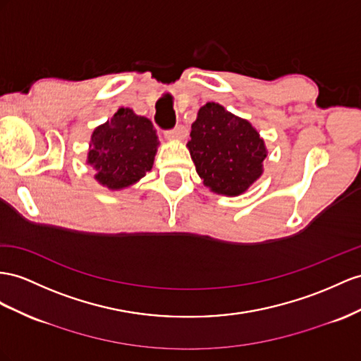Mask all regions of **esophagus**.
Segmentation results:
<instances>
[{
	"label": "esophagus",
	"mask_w": 361,
	"mask_h": 361,
	"mask_svg": "<svg viewBox=\"0 0 361 361\" xmlns=\"http://www.w3.org/2000/svg\"><path fill=\"white\" fill-rule=\"evenodd\" d=\"M164 135L171 138V140H183V138H186V135H188V129H186V126L177 125L173 129L166 131Z\"/></svg>",
	"instance_id": "obj_1"
}]
</instances>
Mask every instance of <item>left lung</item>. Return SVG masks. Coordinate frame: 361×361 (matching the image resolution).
Masks as SVG:
<instances>
[{
    "instance_id": "8db88e82",
    "label": "left lung",
    "mask_w": 361,
    "mask_h": 361,
    "mask_svg": "<svg viewBox=\"0 0 361 361\" xmlns=\"http://www.w3.org/2000/svg\"><path fill=\"white\" fill-rule=\"evenodd\" d=\"M188 147L204 186L219 195H241L264 172L259 133L215 102L200 108Z\"/></svg>"
}]
</instances>
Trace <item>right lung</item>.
<instances>
[{
	"instance_id": "right-lung-1",
	"label": "right lung",
	"mask_w": 361,
	"mask_h": 361,
	"mask_svg": "<svg viewBox=\"0 0 361 361\" xmlns=\"http://www.w3.org/2000/svg\"><path fill=\"white\" fill-rule=\"evenodd\" d=\"M157 147L159 137L151 120L129 108H118L113 118L92 131L87 163L102 186L120 190L152 169Z\"/></svg>"
}]
</instances>
